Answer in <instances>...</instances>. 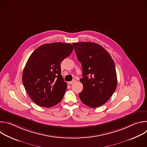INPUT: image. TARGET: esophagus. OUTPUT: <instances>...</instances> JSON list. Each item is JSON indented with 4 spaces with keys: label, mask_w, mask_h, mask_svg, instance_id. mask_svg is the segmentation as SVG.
Returning <instances> with one entry per match:
<instances>
[{
    "label": "esophagus",
    "mask_w": 147,
    "mask_h": 147,
    "mask_svg": "<svg viewBox=\"0 0 147 147\" xmlns=\"http://www.w3.org/2000/svg\"><path fill=\"white\" fill-rule=\"evenodd\" d=\"M75 81H76V80H72L71 81H69V82H68V84H71L74 83Z\"/></svg>",
    "instance_id": "esophagus-1"
}]
</instances>
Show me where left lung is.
<instances>
[{"mask_svg": "<svg viewBox=\"0 0 147 147\" xmlns=\"http://www.w3.org/2000/svg\"><path fill=\"white\" fill-rule=\"evenodd\" d=\"M82 70L80 81L83 90L79 93L81 102L95 108L110 99L117 87L115 63L102 46L94 42L73 43Z\"/></svg>", "mask_w": 147, "mask_h": 147, "instance_id": "obj_1", "label": "left lung"}]
</instances>
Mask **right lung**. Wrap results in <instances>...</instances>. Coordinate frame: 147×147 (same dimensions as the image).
I'll use <instances>...</instances> for the list:
<instances>
[{
	"label": "right lung",
	"mask_w": 147,
	"mask_h": 147,
	"mask_svg": "<svg viewBox=\"0 0 147 147\" xmlns=\"http://www.w3.org/2000/svg\"><path fill=\"white\" fill-rule=\"evenodd\" d=\"M73 50L70 44H47L36 48L28 58L23 72V83L38 106L49 108L61 100L67 83L61 75L60 63Z\"/></svg>",
	"instance_id": "1"
}]
</instances>
